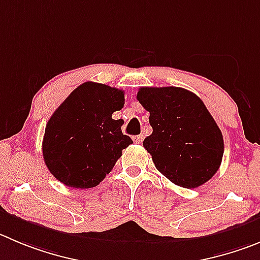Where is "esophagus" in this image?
<instances>
[{
  "instance_id": "esophagus-1",
  "label": "esophagus",
  "mask_w": 260,
  "mask_h": 260,
  "mask_svg": "<svg viewBox=\"0 0 260 260\" xmlns=\"http://www.w3.org/2000/svg\"><path fill=\"white\" fill-rule=\"evenodd\" d=\"M133 141L137 142V144H141L142 141H144V135H138V136H135L133 137Z\"/></svg>"
}]
</instances>
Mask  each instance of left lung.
Returning a JSON list of instances; mask_svg holds the SVG:
<instances>
[{
    "label": "left lung",
    "mask_w": 260,
    "mask_h": 260,
    "mask_svg": "<svg viewBox=\"0 0 260 260\" xmlns=\"http://www.w3.org/2000/svg\"><path fill=\"white\" fill-rule=\"evenodd\" d=\"M137 100L150 113L152 133L144 147L157 171L185 188L209 181L222 163L224 144L203 101L179 87H142Z\"/></svg>",
    "instance_id": "obj_1"
}]
</instances>
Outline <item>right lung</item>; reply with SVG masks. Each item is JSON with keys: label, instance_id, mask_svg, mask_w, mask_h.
<instances>
[{"label": "right lung", "instance_id": "obj_1", "mask_svg": "<svg viewBox=\"0 0 260 260\" xmlns=\"http://www.w3.org/2000/svg\"><path fill=\"white\" fill-rule=\"evenodd\" d=\"M123 106L122 89L94 82L77 87L46 125L42 152L51 174L69 187L99 185L133 144L122 119L111 118Z\"/></svg>", "mask_w": 260, "mask_h": 260}]
</instances>
